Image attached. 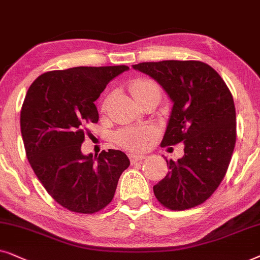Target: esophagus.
I'll list each match as a JSON object with an SVG mask.
<instances>
[{
  "label": "esophagus",
  "mask_w": 260,
  "mask_h": 260,
  "mask_svg": "<svg viewBox=\"0 0 260 260\" xmlns=\"http://www.w3.org/2000/svg\"><path fill=\"white\" fill-rule=\"evenodd\" d=\"M143 159H145V155H143V154H134V153L129 154V160L132 164H134V162H137V161L143 160Z\"/></svg>",
  "instance_id": "34e87169"
}]
</instances>
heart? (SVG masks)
Instances as JSON below:
<instances>
[{"mask_svg":"<svg viewBox=\"0 0 260 260\" xmlns=\"http://www.w3.org/2000/svg\"><path fill=\"white\" fill-rule=\"evenodd\" d=\"M158 88V85L150 79H138L131 86V91L134 96V99L145 90ZM152 137L151 129L146 127H128L124 129H121L116 133L115 139L117 144L131 151H141L146 147Z\"/></svg>","mask_w":260,"mask_h":260,"instance_id":"b5f03b06","label":"heart"}]
</instances>
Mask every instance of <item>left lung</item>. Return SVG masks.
Here are the masks:
<instances>
[{"instance_id": "8db88e82", "label": "left lung", "mask_w": 260, "mask_h": 260, "mask_svg": "<svg viewBox=\"0 0 260 260\" xmlns=\"http://www.w3.org/2000/svg\"><path fill=\"white\" fill-rule=\"evenodd\" d=\"M153 78L174 103L162 146L184 144V155L166 160L169 172L153 186L172 210L208 200L222 181L237 139L233 96L221 76L197 60H162L133 65Z\"/></svg>"}]
</instances>
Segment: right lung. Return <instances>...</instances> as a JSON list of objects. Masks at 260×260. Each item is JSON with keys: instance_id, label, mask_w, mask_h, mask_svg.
<instances>
[{"instance_id": "add662e5", "label": "right lung", "mask_w": 260, "mask_h": 260, "mask_svg": "<svg viewBox=\"0 0 260 260\" xmlns=\"http://www.w3.org/2000/svg\"><path fill=\"white\" fill-rule=\"evenodd\" d=\"M117 67H77L39 76L21 108L23 145L34 174L55 202L71 212L92 214L109 205L129 166L119 150L83 154L85 126L99 121L95 101L122 72Z\"/></svg>"}]
</instances>
